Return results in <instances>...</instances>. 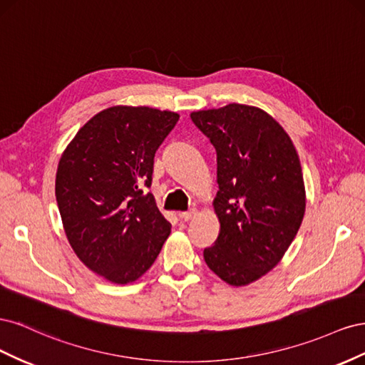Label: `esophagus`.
I'll return each mask as SVG.
<instances>
[{
  "instance_id": "obj_1",
  "label": "esophagus",
  "mask_w": 365,
  "mask_h": 365,
  "mask_svg": "<svg viewBox=\"0 0 365 365\" xmlns=\"http://www.w3.org/2000/svg\"><path fill=\"white\" fill-rule=\"evenodd\" d=\"M195 216H196V210H195V208L189 210V212H181V213H180V217H181L182 220H190V219H193Z\"/></svg>"
}]
</instances>
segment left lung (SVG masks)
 <instances>
[{
  "label": "left lung",
  "instance_id": "1",
  "mask_svg": "<svg viewBox=\"0 0 365 365\" xmlns=\"http://www.w3.org/2000/svg\"><path fill=\"white\" fill-rule=\"evenodd\" d=\"M190 117L217 153L220 230L204 260L220 280L247 286L283 259L302 225L300 158L279 121L257 106L230 103Z\"/></svg>",
  "mask_w": 365,
  "mask_h": 365
}]
</instances>
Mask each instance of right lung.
<instances>
[{"label":"right lung","mask_w":365,"mask_h":365,"mask_svg":"<svg viewBox=\"0 0 365 365\" xmlns=\"http://www.w3.org/2000/svg\"><path fill=\"white\" fill-rule=\"evenodd\" d=\"M180 114L111 106L77 130L56 172L65 235L85 267L117 284L138 280L155 262L170 222L152 184L153 157Z\"/></svg>","instance_id":"right-lung-1"}]
</instances>
